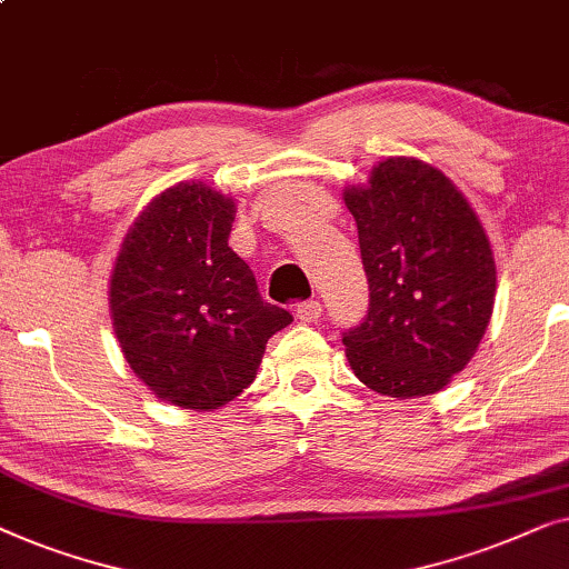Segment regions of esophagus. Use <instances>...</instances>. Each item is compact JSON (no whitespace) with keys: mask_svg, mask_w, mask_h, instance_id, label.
Returning a JSON list of instances; mask_svg holds the SVG:
<instances>
[{"mask_svg":"<svg viewBox=\"0 0 569 569\" xmlns=\"http://www.w3.org/2000/svg\"><path fill=\"white\" fill-rule=\"evenodd\" d=\"M319 317H322V303L317 299L301 301L299 307H296V319H299V322H317Z\"/></svg>","mask_w":569,"mask_h":569,"instance_id":"esophagus-1","label":"esophagus"}]
</instances>
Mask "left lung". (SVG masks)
I'll return each instance as SVG.
<instances>
[{"label": "left lung", "instance_id": "left-lung-1", "mask_svg": "<svg viewBox=\"0 0 569 569\" xmlns=\"http://www.w3.org/2000/svg\"><path fill=\"white\" fill-rule=\"evenodd\" d=\"M368 278V311L342 332L348 363L387 397L441 391L477 353L495 303V258L451 180L420 159L373 167L348 188Z\"/></svg>", "mask_w": 569, "mask_h": 569}]
</instances>
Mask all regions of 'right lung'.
I'll list each match as a JSON object with an SVG mask.
<instances>
[{
	"mask_svg": "<svg viewBox=\"0 0 569 569\" xmlns=\"http://www.w3.org/2000/svg\"><path fill=\"white\" fill-rule=\"evenodd\" d=\"M234 201L198 182L157 196L110 278V311L133 373L159 399L219 410L250 387L266 342L293 322L229 247Z\"/></svg>",
	"mask_w": 569,
	"mask_h": 569,
	"instance_id": "1",
	"label": "right lung"
}]
</instances>
